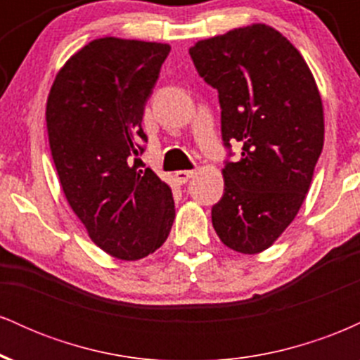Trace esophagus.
I'll list each match as a JSON object with an SVG mask.
<instances>
[{"mask_svg":"<svg viewBox=\"0 0 360 360\" xmlns=\"http://www.w3.org/2000/svg\"><path fill=\"white\" fill-rule=\"evenodd\" d=\"M194 174H196V169H189V171H177L176 179H177V183L184 184V183H188L191 177H194Z\"/></svg>","mask_w":360,"mask_h":360,"instance_id":"obj_1","label":"esophagus"}]
</instances>
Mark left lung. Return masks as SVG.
Masks as SVG:
<instances>
[{
  "label": "left lung",
  "instance_id": "8db88e82",
  "mask_svg": "<svg viewBox=\"0 0 360 360\" xmlns=\"http://www.w3.org/2000/svg\"><path fill=\"white\" fill-rule=\"evenodd\" d=\"M218 91L225 193L212 208L220 240L242 254L269 249L303 205L323 148V106L313 74L286 37L267 25L235 28L189 49Z\"/></svg>",
  "mask_w": 360,
  "mask_h": 360
}]
</instances>
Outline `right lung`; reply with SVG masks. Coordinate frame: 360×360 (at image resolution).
Listing matches in <instances>:
<instances>
[{
    "mask_svg": "<svg viewBox=\"0 0 360 360\" xmlns=\"http://www.w3.org/2000/svg\"><path fill=\"white\" fill-rule=\"evenodd\" d=\"M169 52L167 44L93 40L65 62L47 100L62 191L91 240L122 260L159 249L176 217L171 188L139 159L143 110Z\"/></svg>",
    "mask_w": 360,
    "mask_h": 360,
    "instance_id": "1",
    "label": "right lung"
}]
</instances>
